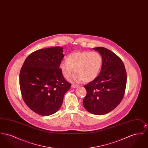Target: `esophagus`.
Returning <instances> with one entry per match:
<instances>
[{
    "instance_id": "obj_1",
    "label": "esophagus",
    "mask_w": 148,
    "mask_h": 148,
    "mask_svg": "<svg viewBox=\"0 0 148 148\" xmlns=\"http://www.w3.org/2000/svg\"><path fill=\"white\" fill-rule=\"evenodd\" d=\"M71 87H72L73 88H76L79 87V85L76 84H73L71 85Z\"/></svg>"
}]
</instances>
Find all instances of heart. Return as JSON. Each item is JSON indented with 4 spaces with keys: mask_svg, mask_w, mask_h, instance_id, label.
<instances>
[{
    "mask_svg": "<svg viewBox=\"0 0 148 148\" xmlns=\"http://www.w3.org/2000/svg\"><path fill=\"white\" fill-rule=\"evenodd\" d=\"M101 65L102 58L99 53L83 51L69 54L66 60L60 63L59 68L65 79H70L75 72V81L89 83L98 77Z\"/></svg>",
    "mask_w": 148,
    "mask_h": 148,
    "instance_id": "obj_1",
    "label": "heart"
}]
</instances>
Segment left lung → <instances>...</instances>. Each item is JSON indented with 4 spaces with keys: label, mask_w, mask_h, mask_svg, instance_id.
<instances>
[{
    "label": "left lung",
    "mask_w": 148,
    "mask_h": 148,
    "mask_svg": "<svg viewBox=\"0 0 148 148\" xmlns=\"http://www.w3.org/2000/svg\"><path fill=\"white\" fill-rule=\"evenodd\" d=\"M102 57L98 76L85 85L86 95L85 109L92 114L102 115L114 109L123 98L127 84V73L121 59L113 51L103 47L94 48Z\"/></svg>",
    "instance_id": "obj_1"
}]
</instances>
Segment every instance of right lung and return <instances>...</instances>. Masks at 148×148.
Here are the masks:
<instances>
[{
	"label": "right lung",
	"instance_id": "obj_1",
	"mask_svg": "<svg viewBox=\"0 0 148 148\" xmlns=\"http://www.w3.org/2000/svg\"><path fill=\"white\" fill-rule=\"evenodd\" d=\"M64 56L61 47L38 50L22 66L19 74L22 97L32 110L40 115L56 113L71 88L59 68Z\"/></svg>",
	"mask_w": 148,
	"mask_h": 148
}]
</instances>
